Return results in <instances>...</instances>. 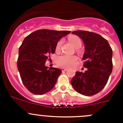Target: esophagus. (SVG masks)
Returning a JSON list of instances; mask_svg holds the SVG:
<instances>
[{"label": "esophagus", "instance_id": "esophagus-1", "mask_svg": "<svg viewBox=\"0 0 123 123\" xmlns=\"http://www.w3.org/2000/svg\"><path fill=\"white\" fill-rule=\"evenodd\" d=\"M61 69H62V72L66 71H67V69L65 68H62Z\"/></svg>", "mask_w": 123, "mask_h": 123}]
</instances>
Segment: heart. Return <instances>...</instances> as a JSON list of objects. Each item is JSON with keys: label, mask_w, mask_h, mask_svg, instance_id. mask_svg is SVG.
I'll use <instances>...</instances> for the list:
<instances>
[{"label": "heart", "mask_w": 123, "mask_h": 123, "mask_svg": "<svg viewBox=\"0 0 123 123\" xmlns=\"http://www.w3.org/2000/svg\"><path fill=\"white\" fill-rule=\"evenodd\" d=\"M69 42L73 44L75 48H79L81 47L82 42L79 36L75 35L70 36L68 37ZM62 44V40H59L56 45V50L58 51L60 49ZM78 59L75 56H69L67 55L59 56L58 57L56 63L59 66L64 68H69L73 67L77 61Z\"/></svg>", "instance_id": "b5f03b06"}]
</instances>
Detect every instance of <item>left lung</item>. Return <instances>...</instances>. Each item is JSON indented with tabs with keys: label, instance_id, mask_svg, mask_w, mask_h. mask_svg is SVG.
Masks as SVG:
<instances>
[{
	"label": "left lung",
	"instance_id": "obj_1",
	"mask_svg": "<svg viewBox=\"0 0 123 123\" xmlns=\"http://www.w3.org/2000/svg\"><path fill=\"white\" fill-rule=\"evenodd\" d=\"M83 41L85 52L83 57L86 70L76 71L71 83L79 93L93 96L101 91L108 82L112 70V50L105 38L86 31H73Z\"/></svg>",
	"mask_w": 123,
	"mask_h": 123
}]
</instances>
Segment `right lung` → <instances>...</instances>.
Segmentation results:
<instances>
[{
  "label": "right lung",
  "instance_id": "right-lung-1",
  "mask_svg": "<svg viewBox=\"0 0 123 123\" xmlns=\"http://www.w3.org/2000/svg\"><path fill=\"white\" fill-rule=\"evenodd\" d=\"M70 31L42 29L27 36L19 48L17 67L22 82L34 95H43L53 89L61 69L45 66L55 52L60 38Z\"/></svg>",
  "mask_w": 123,
  "mask_h": 123
}]
</instances>
